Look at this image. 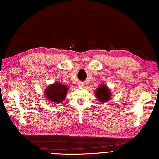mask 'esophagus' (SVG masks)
Masks as SVG:
<instances>
[{
    "label": "esophagus",
    "instance_id": "34e87169",
    "mask_svg": "<svg viewBox=\"0 0 159 159\" xmlns=\"http://www.w3.org/2000/svg\"><path fill=\"white\" fill-rule=\"evenodd\" d=\"M78 86H79L80 87H85V84H84V82H80L79 84H78Z\"/></svg>",
    "mask_w": 159,
    "mask_h": 159
}]
</instances>
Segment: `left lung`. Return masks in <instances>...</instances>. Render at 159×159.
Returning a JSON list of instances; mask_svg holds the SVG:
<instances>
[{
  "mask_svg": "<svg viewBox=\"0 0 159 159\" xmlns=\"http://www.w3.org/2000/svg\"><path fill=\"white\" fill-rule=\"evenodd\" d=\"M95 93L98 101L102 103H104V102L109 101L111 96H112V93H111L109 88L103 84L100 85L99 87L96 89Z\"/></svg>",
  "mask_w": 159,
  "mask_h": 159,
  "instance_id": "8db88e82",
  "label": "left lung"
}]
</instances>
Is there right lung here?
<instances>
[{"instance_id": "right-lung-1", "label": "right lung", "mask_w": 159, "mask_h": 159, "mask_svg": "<svg viewBox=\"0 0 159 159\" xmlns=\"http://www.w3.org/2000/svg\"><path fill=\"white\" fill-rule=\"evenodd\" d=\"M68 90L67 86L61 84L60 82H56L47 87L44 93L49 101L59 103L65 99Z\"/></svg>"}]
</instances>
